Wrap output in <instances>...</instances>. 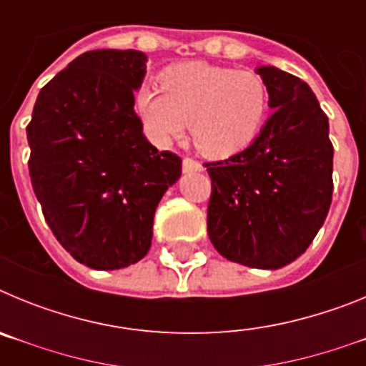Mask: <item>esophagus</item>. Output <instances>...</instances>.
<instances>
[{"label": "esophagus", "mask_w": 366, "mask_h": 366, "mask_svg": "<svg viewBox=\"0 0 366 366\" xmlns=\"http://www.w3.org/2000/svg\"><path fill=\"white\" fill-rule=\"evenodd\" d=\"M203 170V164L198 163V161L194 159H183V172L185 174H190V172H202Z\"/></svg>", "instance_id": "esophagus-1"}]
</instances>
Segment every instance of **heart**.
Segmentation results:
<instances>
[{
    "mask_svg": "<svg viewBox=\"0 0 366 366\" xmlns=\"http://www.w3.org/2000/svg\"><path fill=\"white\" fill-rule=\"evenodd\" d=\"M269 109V92L260 74L207 62L164 71L163 87L147 84L137 93V112L150 137L168 144L190 122L194 144L209 157L244 150Z\"/></svg>",
    "mask_w": 366,
    "mask_h": 366,
    "instance_id": "1",
    "label": "heart"
}]
</instances>
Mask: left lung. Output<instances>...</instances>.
<instances>
[{
	"label": "left lung",
	"instance_id": "1",
	"mask_svg": "<svg viewBox=\"0 0 366 366\" xmlns=\"http://www.w3.org/2000/svg\"><path fill=\"white\" fill-rule=\"evenodd\" d=\"M273 109L254 141L207 163L212 194L207 231L222 257L279 269L308 249L332 203L334 147L315 93L295 74L257 67Z\"/></svg>",
	"mask_w": 366,
	"mask_h": 366
}]
</instances>
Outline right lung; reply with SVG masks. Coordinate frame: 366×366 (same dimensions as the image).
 Segmentation results:
<instances>
[{"label":"right lung","mask_w":366,"mask_h":366,"mask_svg":"<svg viewBox=\"0 0 366 366\" xmlns=\"http://www.w3.org/2000/svg\"><path fill=\"white\" fill-rule=\"evenodd\" d=\"M147 54L97 49L38 93L27 126L29 174L45 222L92 269H122L152 245L155 209L181 177V159L143 134L135 92Z\"/></svg>","instance_id":"obj_1"}]
</instances>
